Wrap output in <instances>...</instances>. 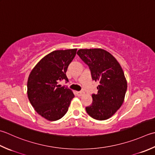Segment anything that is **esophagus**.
<instances>
[{
  "label": "esophagus",
  "instance_id": "obj_1",
  "mask_svg": "<svg viewBox=\"0 0 155 155\" xmlns=\"http://www.w3.org/2000/svg\"><path fill=\"white\" fill-rule=\"evenodd\" d=\"M84 94V92H83V91H77V95L78 96V97H80V96H82Z\"/></svg>",
  "mask_w": 155,
  "mask_h": 155
}]
</instances>
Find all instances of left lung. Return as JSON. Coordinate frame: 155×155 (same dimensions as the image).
I'll return each instance as SVG.
<instances>
[{
  "label": "left lung",
  "mask_w": 155,
  "mask_h": 155,
  "mask_svg": "<svg viewBox=\"0 0 155 155\" xmlns=\"http://www.w3.org/2000/svg\"><path fill=\"white\" fill-rule=\"evenodd\" d=\"M77 54L89 66L92 79L99 83L98 92L92 94L93 102L86 107L87 113L95 120H107L119 110L125 97L127 82L123 70L103 49H80Z\"/></svg>",
  "instance_id": "1"
}]
</instances>
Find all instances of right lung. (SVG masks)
I'll use <instances>...</instances> for the list:
<instances>
[{"label": "right lung", "mask_w": 155, "mask_h": 155, "mask_svg": "<svg viewBox=\"0 0 155 155\" xmlns=\"http://www.w3.org/2000/svg\"><path fill=\"white\" fill-rule=\"evenodd\" d=\"M77 49L55 50L39 61L27 81V95L35 110L50 121H56L66 114L74 95L59 83L68 79L66 75Z\"/></svg>", "instance_id": "right-lung-1"}]
</instances>
